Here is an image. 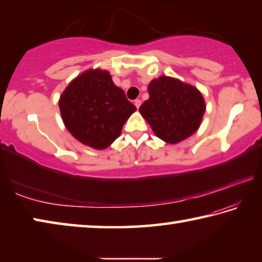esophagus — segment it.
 <instances>
[{"label": "esophagus", "instance_id": "esophagus-1", "mask_svg": "<svg viewBox=\"0 0 262 262\" xmlns=\"http://www.w3.org/2000/svg\"><path fill=\"white\" fill-rule=\"evenodd\" d=\"M134 105L136 106V108H139L141 106V99H135L134 100Z\"/></svg>", "mask_w": 262, "mask_h": 262}]
</instances>
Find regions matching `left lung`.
<instances>
[{"instance_id": "1", "label": "left lung", "mask_w": 262, "mask_h": 262, "mask_svg": "<svg viewBox=\"0 0 262 262\" xmlns=\"http://www.w3.org/2000/svg\"><path fill=\"white\" fill-rule=\"evenodd\" d=\"M148 91L149 99L139 111L159 139L176 144L198 130L206 104L196 88L161 76L150 82Z\"/></svg>"}]
</instances>
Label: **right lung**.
Here are the masks:
<instances>
[{"label": "right lung", "instance_id": "add662e5", "mask_svg": "<svg viewBox=\"0 0 262 262\" xmlns=\"http://www.w3.org/2000/svg\"><path fill=\"white\" fill-rule=\"evenodd\" d=\"M62 120L81 143L105 149L121 134L136 107L107 70L89 69L66 88L59 100Z\"/></svg>", "mask_w": 262, "mask_h": 262}]
</instances>
